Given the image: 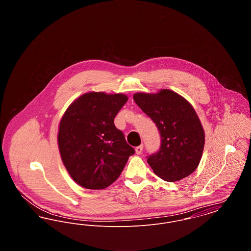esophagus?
I'll return each instance as SVG.
<instances>
[{"label":"esophagus","instance_id":"obj_1","mask_svg":"<svg viewBox=\"0 0 251 251\" xmlns=\"http://www.w3.org/2000/svg\"><path fill=\"white\" fill-rule=\"evenodd\" d=\"M143 144H141L140 146L136 147V148H135V152H136L137 154H141L142 151H143Z\"/></svg>","mask_w":251,"mask_h":251}]
</instances>
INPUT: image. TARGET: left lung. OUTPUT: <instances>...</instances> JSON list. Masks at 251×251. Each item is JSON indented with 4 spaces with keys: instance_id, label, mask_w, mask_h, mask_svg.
<instances>
[{
    "instance_id": "1",
    "label": "left lung",
    "mask_w": 251,
    "mask_h": 251,
    "mask_svg": "<svg viewBox=\"0 0 251 251\" xmlns=\"http://www.w3.org/2000/svg\"><path fill=\"white\" fill-rule=\"evenodd\" d=\"M133 100L160 132V150L147 156L153 172L167 181L189 176L201 162L205 141L202 125L193 106L169 89L156 94L136 93Z\"/></svg>"
}]
</instances>
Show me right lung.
<instances>
[{"label": "right lung", "mask_w": 251, "mask_h": 251, "mask_svg": "<svg viewBox=\"0 0 251 251\" xmlns=\"http://www.w3.org/2000/svg\"><path fill=\"white\" fill-rule=\"evenodd\" d=\"M127 100L124 94L85 93L60 121L57 140L63 164L73 180L86 189L111 185L135 152L114 124Z\"/></svg>", "instance_id": "1"}]
</instances>
